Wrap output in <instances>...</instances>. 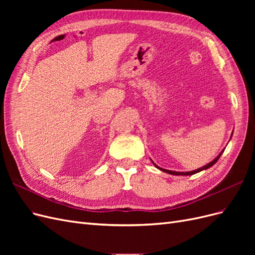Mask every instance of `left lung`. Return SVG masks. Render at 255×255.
<instances>
[{"label": "left lung", "instance_id": "left-lung-1", "mask_svg": "<svg viewBox=\"0 0 255 255\" xmlns=\"http://www.w3.org/2000/svg\"><path fill=\"white\" fill-rule=\"evenodd\" d=\"M232 135H233V132H232V134H231V137H230V139L231 138H232ZM223 151H225V149H223L217 156H216L212 161H210V163L208 164H206L205 166H203V167H201V168H198V169H196V170H192V171H186V172H181V171H172V170H167V169H163V168H160V167H158L156 164H154V161L152 160V163L154 164V166H155L157 169H159V170H161V171H164V172H166V173H169V174H173V175H192V174H195V173H198V172H200V171H202V170H206V169H208V168H211L213 165H215L216 163H217V160L219 159V157L221 156V154L223 153Z\"/></svg>", "mask_w": 255, "mask_h": 255}]
</instances>
